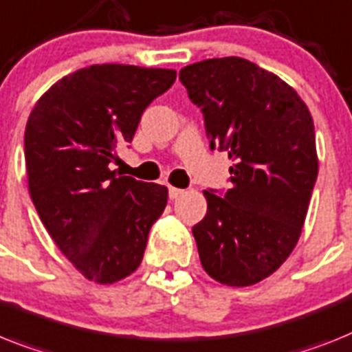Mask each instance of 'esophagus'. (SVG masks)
<instances>
[{"mask_svg":"<svg viewBox=\"0 0 352 352\" xmlns=\"http://www.w3.org/2000/svg\"><path fill=\"white\" fill-rule=\"evenodd\" d=\"M182 193H184V190H181V188H173V186H170V188H168V197H170L171 200L179 199Z\"/></svg>","mask_w":352,"mask_h":352,"instance_id":"esophagus-1","label":"esophagus"}]
</instances>
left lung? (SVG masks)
Masks as SVG:
<instances>
[{"label": "left lung", "mask_w": 352, "mask_h": 352, "mask_svg": "<svg viewBox=\"0 0 352 352\" xmlns=\"http://www.w3.org/2000/svg\"><path fill=\"white\" fill-rule=\"evenodd\" d=\"M179 78L202 111L209 148L234 161L229 190L204 191L200 263L221 285H256L286 261L306 220L318 173L313 118L290 85L245 58H208Z\"/></svg>", "instance_id": "1"}]
</instances>
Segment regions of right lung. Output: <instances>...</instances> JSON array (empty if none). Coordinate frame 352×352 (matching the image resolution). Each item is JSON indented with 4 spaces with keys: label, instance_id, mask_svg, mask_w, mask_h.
Segmentation results:
<instances>
[{
    "label": "right lung",
    "instance_id": "right-lung-1",
    "mask_svg": "<svg viewBox=\"0 0 352 352\" xmlns=\"http://www.w3.org/2000/svg\"><path fill=\"white\" fill-rule=\"evenodd\" d=\"M175 76L173 69L94 64L53 84L30 112V197L53 241L89 281L131 276L166 208L164 186L123 177L112 162Z\"/></svg>",
    "mask_w": 352,
    "mask_h": 352
}]
</instances>
